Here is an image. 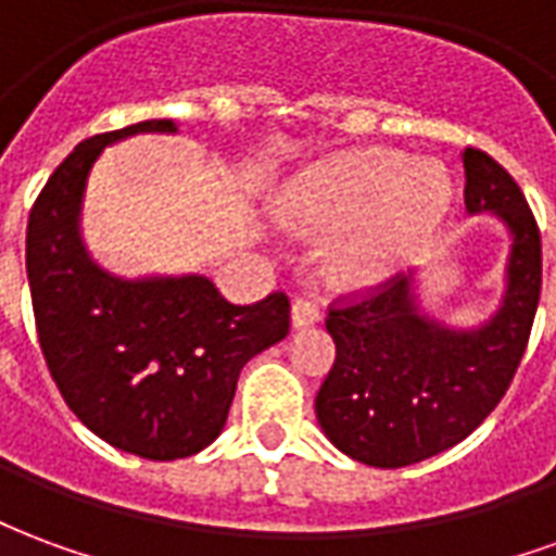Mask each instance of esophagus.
<instances>
[{"instance_id":"esophagus-1","label":"esophagus","mask_w":556,"mask_h":556,"mask_svg":"<svg viewBox=\"0 0 556 556\" xmlns=\"http://www.w3.org/2000/svg\"><path fill=\"white\" fill-rule=\"evenodd\" d=\"M318 318H321V303L315 301L313 294H303V298L291 303V321H294V327L315 325Z\"/></svg>"}]
</instances>
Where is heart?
Wrapping results in <instances>:
<instances>
[{
    "label": "heart",
    "instance_id": "obj_1",
    "mask_svg": "<svg viewBox=\"0 0 556 556\" xmlns=\"http://www.w3.org/2000/svg\"><path fill=\"white\" fill-rule=\"evenodd\" d=\"M453 184L402 151H351L303 175L289 211L309 229H351L337 247L345 279H378L414 253L450 207Z\"/></svg>",
    "mask_w": 556,
    "mask_h": 556
}]
</instances>
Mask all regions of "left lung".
<instances>
[{"instance_id":"1","label":"left lung","mask_w":556,"mask_h":556,"mask_svg":"<svg viewBox=\"0 0 556 556\" xmlns=\"http://www.w3.org/2000/svg\"><path fill=\"white\" fill-rule=\"evenodd\" d=\"M465 205L513 231L509 289L482 330L453 333L417 315L410 277L339 294L327 313L337 361L315 396L330 441L372 467H405L477 429L513 384L542 291V238L521 187L497 160L465 148Z\"/></svg>"}]
</instances>
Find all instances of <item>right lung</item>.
Returning a JSON list of instances; mask_svg holds the SVG:
<instances>
[{
	"label": "right lung",
	"instance_id": "1",
	"mask_svg": "<svg viewBox=\"0 0 556 556\" xmlns=\"http://www.w3.org/2000/svg\"><path fill=\"white\" fill-rule=\"evenodd\" d=\"M175 130L169 118L83 139L35 199L26 274L43 361L59 393L98 438L151 462L205 450L229 417L238 375L286 339V291L231 303L205 277L125 282L91 262L77 214L86 175L115 139Z\"/></svg>",
	"mask_w": 556,
	"mask_h": 556
}]
</instances>
